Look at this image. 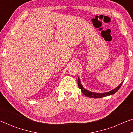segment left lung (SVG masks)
<instances>
[{
	"mask_svg": "<svg viewBox=\"0 0 133 133\" xmlns=\"http://www.w3.org/2000/svg\"><path fill=\"white\" fill-rule=\"evenodd\" d=\"M123 83V82H122ZM122 83H121L120 84L118 85L117 87H116L115 89H114L112 90L109 91V92H107V93H94V92H91V91H89V90H87L84 88L83 87V86L80 83V79H79V78L78 77V85L79 89H81V91L82 93L85 96H86L87 97H90V98H101V97H105L107 96H109L111 95H113V94L115 93L116 91H117L119 89V88L121 87V86L122 85Z\"/></svg>",
	"mask_w": 133,
	"mask_h": 133,
	"instance_id": "obj_1",
	"label": "left lung"
}]
</instances>
